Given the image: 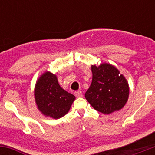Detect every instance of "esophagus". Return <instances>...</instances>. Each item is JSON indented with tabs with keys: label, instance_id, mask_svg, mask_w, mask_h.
Masks as SVG:
<instances>
[{
	"label": "esophagus",
	"instance_id": "1",
	"mask_svg": "<svg viewBox=\"0 0 155 155\" xmlns=\"http://www.w3.org/2000/svg\"><path fill=\"white\" fill-rule=\"evenodd\" d=\"M74 94L76 97H81L82 96V92L81 91H75Z\"/></svg>",
	"mask_w": 155,
	"mask_h": 155
}]
</instances>
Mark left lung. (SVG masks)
<instances>
[{
  "label": "left lung",
  "instance_id": "8db88e82",
  "mask_svg": "<svg viewBox=\"0 0 155 155\" xmlns=\"http://www.w3.org/2000/svg\"><path fill=\"white\" fill-rule=\"evenodd\" d=\"M92 82L85 92L87 102L97 111L111 114L122 109L129 97V85L115 67L107 63L91 65Z\"/></svg>",
  "mask_w": 155,
  "mask_h": 155
}]
</instances>
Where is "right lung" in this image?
Here are the masks:
<instances>
[{"mask_svg": "<svg viewBox=\"0 0 155 155\" xmlns=\"http://www.w3.org/2000/svg\"><path fill=\"white\" fill-rule=\"evenodd\" d=\"M34 97L39 110L46 117L58 119L70 110L76 97L64 90L58 82L57 76L46 71L37 79Z\"/></svg>", "mask_w": 155, "mask_h": 155, "instance_id": "add662e5", "label": "right lung"}]
</instances>
